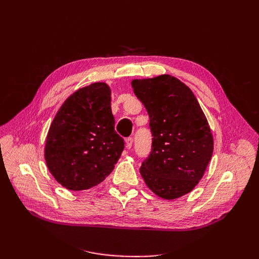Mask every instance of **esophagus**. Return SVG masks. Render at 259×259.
Segmentation results:
<instances>
[{
  "mask_svg": "<svg viewBox=\"0 0 259 259\" xmlns=\"http://www.w3.org/2000/svg\"><path fill=\"white\" fill-rule=\"evenodd\" d=\"M125 143H126V148H127V149H131V148H132V145H133V138H132V137L126 138V140H125Z\"/></svg>",
  "mask_w": 259,
  "mask_h": 259,
  "instance_id": "1",
  "label": "esophagus"
}]
</instances>
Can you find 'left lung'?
<instances>
[{
	"instance_id": "1",
	"label": "left lung",
	"mask_w": 259,
	"mask_h": 259,
	"mask_svg": "<svg viewBox=\"0 0 259 259\" xmlns=\"http://www.w3.org/2000/svg\"><path fill=\"white\" fill-rule=\"evenodd\" d=\"M150 117L152 148L140 175L165 200L191 192L205 173L214 150L207 119L192 91L169 74L132 81Z\"/></svg>"
}]
</instances>
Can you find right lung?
I'll list each match as a JSON object with an SVG mask.
<instances>
[{
	"instance_id": "1",
	"label": "right lung",
	"mask_w": 259,
	"mask_h": 259,
	"mask_svg": "<svg viewBox=\"0 0 259 259\" xmlns=\"http://www.w3.org/2000/svg\"><path fill=\"white\" fill-rule=\"evenodd\" d=\"M123 149V138L114 131L111 90L96 82L61 105L46 136L44 158L57 183L81 191L104 182Z\"/></svg>"
}]
</instances>
